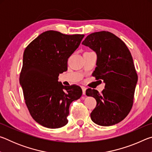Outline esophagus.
<instances>
[{
  "label": "esophagus",
  "instance_id": "1",
  "mask_svg": "<svg viewBox=\"0 0 152 152\" xmlns=\"http://www.w3.org/2000/svg\"><path fill=\"white\" fill-rule=\"evenodd\" d=\"M81 88H82V93H83L84 95H85V94H86V88L85 86H82L81 87Z\"/></svg>",
  "mask_w": 152,
  "mask_h": 152
}]
</instances>
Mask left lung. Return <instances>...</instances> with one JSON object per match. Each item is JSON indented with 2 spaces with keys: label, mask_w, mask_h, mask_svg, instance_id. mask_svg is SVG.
I'll return each instance as SVG.
<instances>
[{
  "label": "left lung",
  "mask_w": 152,
  "mask_h": 152,
  "mask_svg": "<svg viewBox=\"0 0 152 152\" xmlns=\"http://www.w3.org/2000/svg\"><path fill=\"white\" fill-rule=\"evenodd\" d=\"M82 44L96 52V67L92 76L105 83L101 94L95 89L86 91L87 96L96 101V106L91 113V119L101 126L117 124L132 109L137 82L131 52L121 39L105 31L88 35Z\"/></svg>",
  "instance_id": "left-lung-1"
}]
</instances>
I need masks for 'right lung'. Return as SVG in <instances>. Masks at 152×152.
Returning a JSON list of instances; mask_svg holds the SVG:
<instances>
[{
    "label": "right lung",
    "instance_id": "right-lung-1",
    "mask_svg": "<svg viewBox=\"0 0 152 152\" xmlns=\"http://www.w3.org/2000/svg\"><path fill=\"white\" fill-rule=\"evenodd\" d=\"M84 37L47 31L25 48L20 84L31 115L43 127L66 125L71 102L82 96L79 86H66L58 80L59 74L68 69V59Z\"/></svg>",
    "mask_w": 152,
    "mask_h": 152
}]
</instances>
